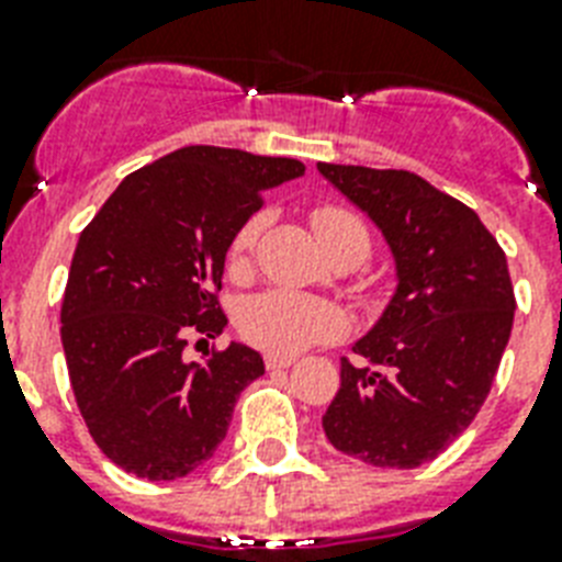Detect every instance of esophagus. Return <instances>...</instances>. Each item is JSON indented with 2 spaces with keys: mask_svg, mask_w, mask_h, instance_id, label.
Returning <instances> with one entry per match:
<instances>
[{
  "mask_svg": "<svg viewBox=\"0 0 562 562\" xmlns=\"http://www.w3.org/2000/svg\"><path fill=\"white\" fill-rule=\"evenodd\" d=\"M294 363L291 355H266V367L268 369H289Z\"/></svg>",
  "mask_w": 562,
  "mask_h": 562,
  "instance_id": "1",
  "label": "esophagus"
}]
</instances>
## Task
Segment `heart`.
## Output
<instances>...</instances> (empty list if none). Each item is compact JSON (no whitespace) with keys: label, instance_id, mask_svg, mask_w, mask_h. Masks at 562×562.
I'll list each match as a JSON object with an SVG mask.
<instances>
[{"label":"heart","instance_id":"b5f03b06","mask_svg":"<svg viewBox=\"0 0 562 562\" xmlns=\"http://www.w3.org/2000/svg\"><path fill=\"white\" fill-rule=\"evenodd\" d=\"M262 225H266V216L254 213L231 236L227 268L234 273H241L250 266V257L262 236ZM312 227L331 259H355V266H358L372 250V231L363 216L346 204H317L312 210ZM367 300L369 303L381 300V282H369ZM236 323L248 344L271 355H296L308 346L328 344L349 331V314L340 305L321 300V296L282 289L262 291V294L245 300Z\"/></svg>","mask_w":562,"mask_h":562}]
</instances>
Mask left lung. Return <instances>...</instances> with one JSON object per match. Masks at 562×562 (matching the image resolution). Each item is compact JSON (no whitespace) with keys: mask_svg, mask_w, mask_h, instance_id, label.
Returning a JSON list of instances; mask_svg holds the SVG:
<instances>
[{"mask_svg":"<svg viewBox=\"0 0 562 562\" xmlns=\"http://www.w3.org/2000/svg\"><path fill=\"white\" fill-rule=\"evenodd\" d=\"M384 231L398 291L381 323L340 360L326 439L372 468L432 462L485 404L514 326L499 241L468 204L407 170L317 164Z\"/></svg>","mask_w":562,"mask_h":562,"instance_id":"obj_1","label":"left lung"}]
</instances>
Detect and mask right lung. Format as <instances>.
I'll return each mask as SVG.
<instances>
[{"instance_id":"right-lung-1","label":"right lung","mask_w":562,"mask_h":562,"mask_svg":"<svg viewBox=\"0 0 562 562\" xmlns=\"http://www.w3.org/2000/svg\"><path fill=\"white\" fill-rule=\"evenodd\" d=\"M296 158L184 147L123 178L77 239L59 337L94 445L149 482L193 473L227 436L239 392L266 375L222 335L225 254L262 193L303 176Z\"/></svg>"}]
</instances>
